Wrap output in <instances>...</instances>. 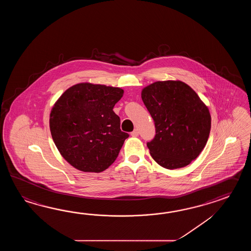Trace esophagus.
<instances>
[{"label": "esophagus", "mask_w": 251, "mask_h": 251, "mask_svg": "<svg viewBox=\"0 0 251 251\" xmlns=\"http://www.w3.org/2000/svg\"><path fill=\"white\" fill-rule=\"evenodd\" d=\"M138 134H139L138 130H136V129H134V130H133V132H132V133H131V135H132V136H133V137H136V136H138Z\"/></svg>", "instance_id": "1"}]
</instances>
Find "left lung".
<instances>
[{
	"instance_id": "left-lung-1",
	"label": "left lung",
	"mask_w": 251,
	"mask_h": 251,
	"mask_svg": "<svg viewBox=\"0 0 251 251\" xmlns=\"http://www.w3.org/2000/svg\"><path fill=\"white\" fill-rule=\"evenodd\" d=\"M142 100L154 121V138L147 143L159 165L174 170L198 158L208 140L211 116L192 88L180 80L156 81Z\"/></svg>"
}]
</instances>
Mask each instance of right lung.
<instances>
[{
    "label": "right lung",
    "mask_w": 251,
    "mask_h": 251,
    "mask_svg": "<svg viewBox=\"0 0 251 251\" xmlns=\"http://www.w3.org/2000/svg\"><path fill=\"white\" fill-rule=\"evenodd\" d=\"M120 88L79 83L59 98L50 114V131L61 155L75 169L101 172L118 158L129 134L113 111Z\"/></svg>",
    "instance_id": "add662e5"
}]
</instances>
